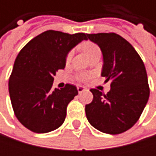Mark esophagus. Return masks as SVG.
Masks as SVG:
<instances>
[{
	"instance_id": "obj_1",
	"label": "esophagus",
	"mask_w": 156,
	"mask_h": 156,
	"mask_svg": "<svg viewBox=\"0 0 156 156\" xmlns=\"http://www.w3.org/2000/svg\"><path fill=\"white\" fill-rule=\"evenodd\" d=\"M77 88H78V93H82V92H83L84 90H86V88H85L84 87H81V86H79V87H78Z\"/></svg>"
}]
</instances>
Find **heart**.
<instances>
[{"label": "heart", "mask_w": 156, "mask_h": 156, "mask_svg": "<svg viewBox=\"0 0 156 156\" xmlns=\"http://www.w3.org/2000/svg\"><path fill=\"white\" fill-rule=\"evenodd\" d=\"M83 50H84L85 54L87 56V58H89L93 54H96V53L100 52L99 48L98 47L95 43L90 42V41H87V42H85L84 43V45H83ZM71 57H72V53L69 52L68 54V56H67V61H69L71 58Z\"/></svg>", "instance_id": "1"}]
</instances>
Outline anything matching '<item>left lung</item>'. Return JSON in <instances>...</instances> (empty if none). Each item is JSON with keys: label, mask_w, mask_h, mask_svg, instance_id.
Masks as SVG:
<instances>
[{"label": "left lung", "mask_w": 156, "mask_h": 156, "mask_svg": "<svg viewBox=\"0 0 156 156\" xmlns=\"http://www.w3.org/2000/svg\"><path fill=\"white\" fill-rule=\"evenodd\" d=\"M103 55L101 76L111 80L107 95L92 88L93 100L86 105L89 124L100 132L117 135L130 129L139 119L149 98L144 62L134 47L115 33L87 34Z\"/></svg>", "instance_id": "8db88e82"}]
</instances>
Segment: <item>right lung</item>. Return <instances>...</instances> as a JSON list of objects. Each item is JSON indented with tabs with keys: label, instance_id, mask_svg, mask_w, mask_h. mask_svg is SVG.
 <instances>
[{
	"label": "right lung",
	"instance_id": "add662e5",
	"mask_svg": "<svg viewBox=\"0 0 156 156\" xmlns=\"http://www.w3.org/2000/svg\"><path fill=\"white\" fill-rule=\"evenodd\" d=\"M87 34L47 30L20 51L9 79L12 106L18 120L29 130L44 134L65 121L67 107L78 94L75 86L51 90L54 76L64 69L69 52Z\"/></svg>",
	"mask_w": 156,
	"mask_h": 156
}]
</instances>
